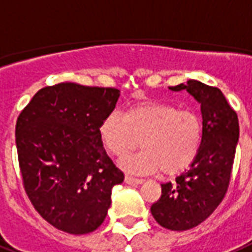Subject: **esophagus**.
Masks as SVG:
<instances>
[{
	"label": "esophagus",
	"mask_w": 252,
	"mask_h": 252,
	"mask_svg": "<svg viewBox=\"0 0 252 252\" xmlns=\"http://www.w3.org/2000/svg\"><path fill=\"white\" fill-rule=\"evenodd\" d=\"M125 181H126V184L128 185H139L143 183V179H136V177H132V176H126L125 177Z\"/></svg>",
	"instance_id": "esophagus-1"
}]
</instances>
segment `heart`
Instances as JSON below:
<instances>
[{"instance_id":"heart-1","label":"heart","mask_w":252,"mask_h":252,"mask_svg":"<svg viewBox=\"0 0 252 252\" xmlns=\"http://www.w3.org/2000/svg\"><path fill=\"white\" fill-rule=\"evenodd\" d=\"M99 139L114 157H126L136 148L135 158L121 160L128 172L163 171L177 175L192 165L204 140V124L198 113L163 101H143L125 110L112 112L98 127Z\"/></svg>"}]
</instances>
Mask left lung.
<instances>
[{
	"label": "left lung",
	"instance_id": "left-lung-1",
	"mask_svg": "<svg viewBox=\"0 0 252 252\" xmlns=\"http://www.w3.org/2000/svg\"><path fill=\"white\" fill-rule=\"evenodd\" d=\"M169 89L187 91L201 105L204 140L188 171L177 176L176 183L161 184V197L151 206V213L165 229L184 231L205 221L223 200L239 139V124L237 113L218 88L188 80Z\"/></svg>",
	"mask_w": 252,
	"mask_h": 252
}]
</instances>
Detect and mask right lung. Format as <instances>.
Listing matches in <instances>:
<instances>
[{"label": "right lung", "mask_w": 252, "mask_h": 252, "mask_svg": "<svg viewBox=\"0 0 252 252\" xmlns=\"http://www.w3.org/2000/svg\"><path fill=\"white\" fill-rule=\"evenodd\" d=\"M120 91L60 83L40 89L19 114L15 144L31 204L56 229H98L125 176L110 160L98 127Z\"/></svg>", "instance_id": "add662e5"}]
</instances>
